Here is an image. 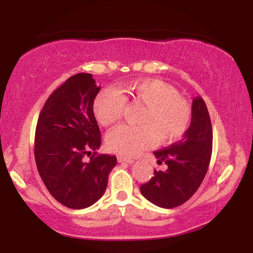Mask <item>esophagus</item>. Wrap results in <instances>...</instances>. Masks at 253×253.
Masks as SVG:
<instances>
[{
  "label": "esophagus",
  "instance_id": "obj_1",
  "mask_svg": "<svg viewBox=\"0 0 253 253\" xmlns=\"http://www.w3.org/2000/svg\"><path fill=\"white\" fill-rule=\"evenodd\" d=\"M117 161L119 163H128V164H132V163H134V161H132L131 158H127L124 156H117Z\"/></svg>",
  "mask_w": 253,
  "mask_h": 253
}]
</instances>
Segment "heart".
<instances>
[{"label":"heart","mask_w":253,"mask_h":253,"mask_svg":"<svg viewBox=\"0 0 253 253\" xmlns=\"http://www.w3.org/2000/svg\"><path fill=\"white\" fill-rule=\"evenodd\" d=\"M127 101L144 106L139 126L121 125L108 132L107 148L125 156L138 155L156 139L158 144L177 140L191 124L192 111L187 101L173 85L158 79L130 81L119 89L104 88L92 102L98 123L109 126L123 117Z\"/></svg>","instance_id":"obj_1"}]
</instances>
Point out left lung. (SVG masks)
Listing matches in <instances>:
<instances>
[{
  "label": "left lung",
  "mask_w": 253,
  "mask_h": 253,
  "mask_svg": "<svg viewBox=\"0 0 253 253\" xmlns=\"http://www.w3.org/2000/svg\"><path fill=\"white\" fill-rule=\"evenodd\" d=\"M212 124L204 100L192 104V121L183 138L154 152L158 164L168 169H154V176L140 186L149 202L164 209L176 208L192 198L207 175L212 155Z\"/></svg>",
  "instance_id": "left-lung-1"
}]
</instances>
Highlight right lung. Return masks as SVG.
<instances>
[{
  "label": "right lung",
  "instance_id": "add662e5",
  "mask_svg": "<svg viewBox=\"0 0 253 253\" xmlns=\"http://www.w3.org/2000/svg\"><path fill=\"white\" fill-rule=\"evenodd\" d=\"M99 90L91 74L72 76L51 93L38 118V172L50 194L69 209L96 203L117 163L116 156L95 152L100 147L101 135L92 102ZM85 155L91 156L89 162L83 160Z\"/></svg>",
  "mask_w": 253,
  "mask_h": 253
}]
</instances>
